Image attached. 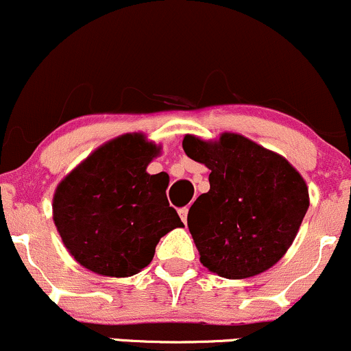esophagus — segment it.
I'll return each mask as SVG.
<instances>
[{
	"mask_svg": "<svg viewBox=\"0 0 351 351\" xmlns=\"http://www.w3.org/2000/svg\"><path fill=\"white\" fill-rule=\"evenodd\" d=\"M178 213H180V217H182L183 223H186V219H188V208H186V206H185V208H180Z\"/></svg>",
	"mask_w": 351,
	"mask_h": 351,
	"instance_id": "esophagus-1",
	"label": "esophagus"
}]
</instances>
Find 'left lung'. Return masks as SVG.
I'll return each mask as SVG.
<instances>
[{
	"mask_svg": "<svg viewBox=\"0 0 351 351\" xmlns=\"http://www.w3.org/2000/svg\"><path fill=\"white\" fill-rule=\"evenodd\" d=\"M183 149L210 169V190L188 212L200 263L227 279L272 267L308 212L302 176L286 158L234 132H223L219 141L186 134Z\"/></svg>",
	"mask_w": 351,
	"mask_h": 351,
	"instance_id": "1",
	"label": "left lung"
}]
</instances>
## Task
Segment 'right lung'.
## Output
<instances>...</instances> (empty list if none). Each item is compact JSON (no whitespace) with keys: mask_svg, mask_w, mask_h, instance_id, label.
Instances as JSON below:
<instances>
[{"mask_svg":"<svg viewBox=\"0 0 351 351\" xmlns=\"http://www.w3.org/2000/svg\"><path fill=\"white\" fill-rule=\"evenodd\" d=\"M160 146L139 132L106 143L69 173L53 195V222L80 265L128 278L153 261L163 235L182 227L166 198L168 175L146 171Z\"/></svg>","mask_w":351,"mask_h":351,"instance_id":"1","label":"right lung"}]
</instances>
